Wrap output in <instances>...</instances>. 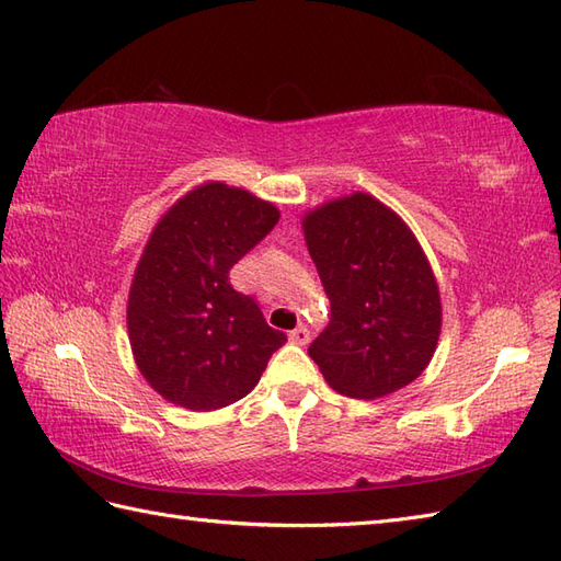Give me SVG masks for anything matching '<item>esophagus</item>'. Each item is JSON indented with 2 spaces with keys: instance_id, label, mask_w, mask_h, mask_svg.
<instances>
[{
  "instance_id": "obj_1",
  "label": "esophagus",
  "mask_w": 561,
  "mask_h": 561,
  "mask_svg": "<svg viewBox=\"0 0 561 561\" xmlns=\"http://www.w3.org/2000/svg\"><path fill=\"white\" fill-rule=\"evenodd\" d=\"M288 341H290L293 345H307V343H309V331H307L305 327H297V329H293V331L288 333Z\"/></svg>"
}]
</instances>
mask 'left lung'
Returning a JSON list of instances; mask_svg holds the SVG:
<instances>
[{"mask_svg": "<svg viewBox=\"0 0 561 561\" xmlns=\"http://www.w3.org/2000/svg\"><path fill=\"white\" fill-rule=\"evenodd\" d=\"M331 321L309 345L331 389L375 401L415 381L437 351L442 297L405 220L365 192L302 218Z\"/></svg>", "mask_w": 561, "mask_h": 561, "instance_id": "obj_1", "label": "left lung"}]
</instances>
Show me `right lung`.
Instances as JSON below:
<instances>
[{"instance_id":"obj_1","label":"right lung","mask_w":561,"mask_h":561,"mask_svg":"<svg viewBox=\"0 0 561 561\" xmlns=\"http://www.w3.org/2000/svg\"><path fill=\"white\" fill-rule=\"evenodd\" d=\"M278 218L252 192L204 182L156 222L131 278L127 329L136 367L165 401L198 413L240 401L288 341L228 278Z\"/></svg>"}]
</instances>
